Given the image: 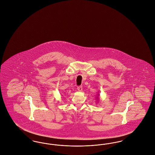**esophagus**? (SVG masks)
<instances>
[{
    "label": "esophagus",
    "mask_w": 155,
    "mask_h": 155,
    "mask_svg": "<svg viewBox=\"0 0 155 155\" xmlns=\"http://www.w3.org/2000/svg\"><path fill=\"white\" fill-rule=\"evenodd\" d=\"M77 90L80 92H81L82 91V86H80L78 87H77Z\"/></svg>",
    "instance_id": "1"
}]
</instances>
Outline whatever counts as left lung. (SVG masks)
Instances as JSON below:
<instances>
[{"instance_id":"obj_1","label":"left lung","mask_w":155,"mask_h":155,"mask_svg":"<svg viewBox=\"0 0 155 155\" xmlns=\"http://www.w3.org/2000/svg\"><path fill=\"white\" fill-rule=\"evenodd\" d=\"M99 94H97V96H96V99L98 101L99 99Z\"/></svg>"}]
</instances>
